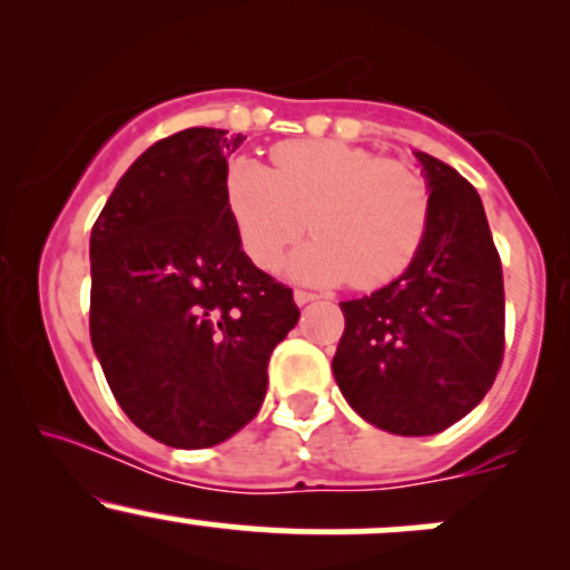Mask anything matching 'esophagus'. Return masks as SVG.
<instances>
[{
  "label": "esophagus",
  "mask_w": 570,
  "mask_h": 570,
  "mask_svg": "<svg viewBox=\"0 0 570 570\" xmlns=\"http://www.w3.org/2000/svg\"><path fill=\"white\" fill-rule=\"evenodd\" d=\"M313 299H318V294L305 292V289L294 292V303H297V305H307V303H313Z\"/></svg>",
  "instance_id": "esophagus-1"
}]
</instances>
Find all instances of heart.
<instances>
[{
    "label": "heart",
    "instance_id": "heart-1",
    "mask_svg": "<svg viewBox=\"0 0 570 570\" xmlns=\"http://www.w3.org/2000/svg\"><path fill=\"white\" fill-rule=\"evenodd\" d=\"M273 171L252 158L230 163L225 206L238 244L271 271L307 230L316 238L284 263L305 284L381 289L415 263L431 222L421 174L399 160L332 139L273 147Z\"/></svg>",
    "mask_w": 570,
    "mask_h": 570
}]
</instances>
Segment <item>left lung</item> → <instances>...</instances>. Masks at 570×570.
Listing matches in <instances>:
<instances>
[{
	"label": "left lung",
	"instance_id": "left-lung-1",
	"mask_svg": "<svg viewBox=\"0 0 570 570\" xmlns=\"http://www.w3.org/2000/svg\"><path fill=\"white\" fill-rule=\"evenodd\" d=\"M415 158L431 189L426 240L396 281L340 303L345 332L332 358L351 407L402 436L469 415L503 358V273L480 195L448 163Z\"/></svg>",
	"mask_w": 570,
	"mask_h": 570
}]
</instances>
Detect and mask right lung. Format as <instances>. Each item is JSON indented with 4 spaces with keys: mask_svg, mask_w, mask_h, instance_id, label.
<instances>
[{
    "mask_svg": "<svg viewBox=\"0 0 570 570\" xmlns=\"http://www.w3.org/2000/svg\"><path fill=\"white\" fill-rule=\"evenodd\" d=\"M244 139L187 128L153 144L90 233V343L122 412L168 448H214L244 429L299 318L227 214V158Z\"/></svg>",
    "mask_w": 570,
    "mask_h": 570,
    "instance_id": "obj_1",
    "label": "right lung"
}]
</instances>
